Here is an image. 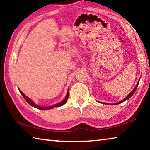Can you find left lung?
I'll use <instances>...</instances> for the list:
<instances>
[{"mask_svg": "<svg viewBox=\"0 0 150 150\" xmlns=\"http://www.w3.org/2000/svg\"><path fill=\"white\" fill-rule=\"evenodd\" d=\"M139 81H138V83H137V85H136V86L135 87V88H134V89L132 90V92L129 94V95L126 96V97L125 98H124L123 100H122L120 102H119V103H116V104H115V105H118V104H120V103H122V102H124V101H125V100H128V98H130L133 95V94L135 93V91H136V88H137V87H138V84H139ZM105 104H106V103H105Z\"/></svg>", "mask_w": 150, "mask_h": 150, "instance_id": "obj_1", "label": "left lung"}]
</instances>
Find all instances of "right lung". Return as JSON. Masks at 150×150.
Instances as JSON below:
<instances>
[{
  "instance_id": "right-lung-1",
  "label": "right lung",
  "mask_w": 150,
  "mask_h": 150,
  "mask_svg": "<svg viewBox=\"0 0 150 150\" xmlns=\"http://www.w3.org/2000/svg\"><path fill=\"white\" fill-rule=\"evenodd\" d=\"M19 91H20V93L22 94V95L23 96V97L24 98V99L26 100V102H27L30 105L34 106V107L37 108L38 109H40V110H48V109L54 108V107H58V106H63L66 102H67V100H68V98H69V93H67V95H66L65 98V99L63 100L62 101V102H61V103H58V104H56V105H54V106H48V107H42V106L35 105V104L34 102H33V101H32L31 99H30V98H29L28 97V96H26V95H25L23 93H22L21 91H20V90H19Z\"/></svg>"
}]
</instances>
